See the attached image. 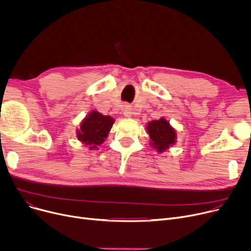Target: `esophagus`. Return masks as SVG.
I'll return each mask as SVG.
<instances>
[{
  "instance_id": "34e87169",
  "label": "esophagus",
  "mask_w": 251,
  "mask_h": 251,
  "mask_svg": "<svg viewBox=\"0 0 251 251\" xmlns=\"http://www.w3.org/2000/svg\"><path fill=\"white\" fill-rule=\"evenodd\" d=\"M123 115L126 118H130L131 116H132V109L130 108V105H125V107L123 108Z\"/></svg>"
}]
</instances>
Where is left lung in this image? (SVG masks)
Masks as SVG:
<instances>
[{"instance_id": "left-lung-1", "label": "left lung", "mask_w": 251, "mask_h": 251, "mask_svg": "<svg viewBox=\"0 0 251 251\" xmlns=\"http://www.w3.org/2000/svg\"><path fill=\"white\" fill-rule=\"evenodd\" d=\"M147 131L151 138V144L159 152H164L176 143V130L164 118L148 123Z\"/></svg>"}]
</instances>
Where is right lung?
Listing matches in <instances>:
<instances>
[{"instance_id":"1","label":"right lung","mask_w":251,"mask_h":251,"mask_svg":"<svg viewBox=\"0 0 251 251\" xmlns=\"http://www.w3.org/2000/svg\"><path fill=\"white\" fill-rule=\"evenodd\" d=\"M114 122L111 116L92 111L80 123V129L77 130V138L88 146L89 150H98L108 137Z\"/></svg>"}]
</instances>
